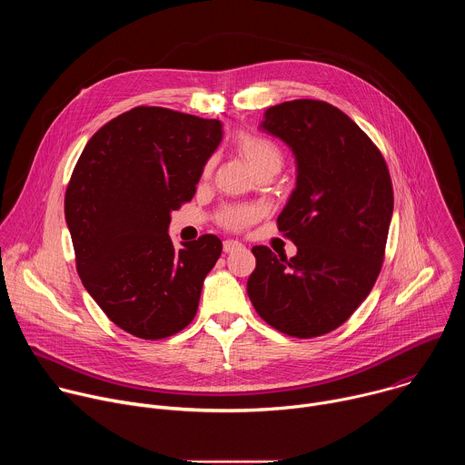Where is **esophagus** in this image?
I'll list each match as a JSON object with an SVG mask.
<instances>
[{
	"instance_id": "obj_1",
	"label": "esophagus",
	"mask_w": 465,
	"mask_h": 465,
	"mask_svg": "<svg viewBox=\"0 0 465 465\" xmlns=\"http://www.w3.org/2000/svg\"><path fill=\"white\" fill-rule=\"evenodd\" d=\"M242 248V244L239 242V241H224V244H223V250H224V253H232V252H235V250H241Z\"/></svg>"
}]
</instances>
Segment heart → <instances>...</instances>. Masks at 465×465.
<instances>
[{
    "mask_svg": "<svg viewBox=\"0 0 465 465\" xmlns=\"http://www.w3.org/2000/svg\"><path fill=\"white\" fill-rule=\"evenodd\" d=\"M233 145L239 156L250 165V169L257 176L269 174V173L276 174L285 162L283 149L274 140L261 134H253V132H239ZM210 171H212V162L206 165L204 173L208 174ZM253 219H255V210L250 206H228L219 213V224L233 232L246 228L248 224L253 223Z\"/></svg>",
    "mask_w": 465,
    "mask_h": 465,
    "instance_id": "obj_1",
    "label": "heart"
}]
</instances>
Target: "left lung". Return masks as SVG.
<instances>
[{"label":"left lung","mask_w":465,"mask_h":465,"mask_svg":"<svg viewBox=\"0 0 465 465\" xmlns=\"http://www.w3.org/2000/svg\"><path fill=\"white\" fill-rule=\"evenodd\" d=\"M259 128L296 156V189L278 228L298 253L287 259L253 246L255 271L246 291L274 329L320 337L342 325L377 282L393 212L390 173L359 124L325 101L271 106Z\"/></svg>","instance_id":"8db88e82"}]
</instances>
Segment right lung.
Segmentation results:
<instances>
[{
  "instance_id": "1",
  "label": "right lung",
  "mask_w": 465,
  "mask_h": 465,
  "mask_svg": "<svg viewBox=\"0 0 465 465\" xmlns=\"http://www.w3.org/2000/svg\"><path fill=\"white\" fill-rule=\"evenodd\" d=\"M221 140L219 119L136 106L101 126L74 169L64 213L77 272L103 312L138 339L189 325L223 252L212 233L180 250L167 233Z\"/></svg>"
}]
</instances>
